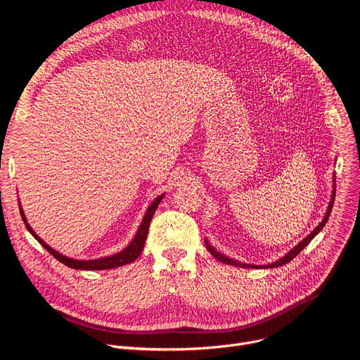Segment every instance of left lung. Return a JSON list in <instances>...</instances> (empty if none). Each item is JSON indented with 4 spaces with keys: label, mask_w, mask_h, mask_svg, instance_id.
Masks as SVG:
<instances>
[{
    "label": "left lung",
    "mask_w": 360,
    "mask_h": 360,
    "mask_svg": "<svg viewBox=\"0 0 360 360\" xmlns=\"http://www.w3.org/2000/svg\"><path fill=\"white\" fill-rule=\"evenodd\" d=\"M334 198H335V176H333V191H331V200H330V204H328V207H327V212H326V214H324V219H323V221H321L316 228L307 236V238H304L302 239L295 248H292L285 257H281V258H278L277 261H274V262H271V264H267V266H255V264H245V262H240V261H236V259H233V258H229V257H226L224 254H221V252H219L214 247H212V243L205 239V248L210 251V254L216 258V259H219L220 262H224V264H231V266H235V267H242V269H277V267H280V266H285L286 262H289V261H292L302 250H304L307 245L321 232L323 231V228L326 226V223H327V220H328V217H330V213H331V209H333V204H334Z\"/></svg>",
    "instance_id": "obj_1"
}]
</instances>
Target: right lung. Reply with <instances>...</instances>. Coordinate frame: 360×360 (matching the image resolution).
Listing matches in <instances>:
<instances>
[{"instance_id": "obj_1", "label": "right lung", "mask_w": 360, "mask_h": 360, "mask_svg": "<svg viewBox=\"0 0 360 360\" xmlns=\"http://www.w3.org/2000/svg\"><path fill=\"white\" fill-rule=\"evenodd\" d=\"M165 194H160L159 197H156L153 201H151V204L147 207L146 210V214L139 226V229L134 235V238L131 239V242L127 245V247L117 252V254H112V255H108V257H101V258H94V259H75V258H70V257H65L63 255L61 252L55 251L53 248H51L49 245L46 242H44L42 238L37 236V233L30 228V224L27 223V219L25 216V212L22 209V204H18V209H20V214H22V219L26 224V229L32 233V236L39 242L42 247L51 254L53 255L56 259H58L60 262H63L64 266L70 267V269H74V270H110V269H117V267H122L125 266V264H129L132 261H136L143 248H144V243H146V239H147V233H148V226H150V221H151V217H153L156 209L159 202L163 200Z\"/></svg>"}]
</instances>
